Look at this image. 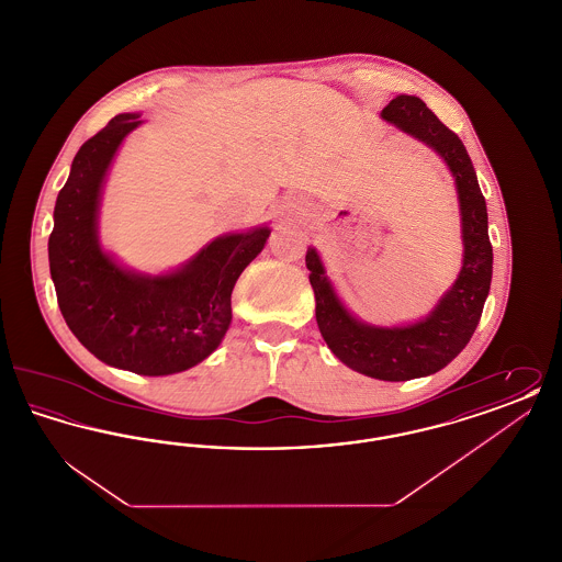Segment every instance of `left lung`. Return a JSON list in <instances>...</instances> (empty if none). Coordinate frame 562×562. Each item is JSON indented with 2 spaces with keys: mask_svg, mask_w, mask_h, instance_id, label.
I'll return each mask as SVG.
<instances>
[{
  "mask_svg": "<svg viewBox=\"0 0 562 562\" xmlns=\"http://www.w3.org/2000/svg\"><path fill=\"white\" fill-rule=\"evenodd\" d=\"M381 115L436 149L453 172L463 227V268L453 289L440 299L426 321L381 328L351 318L324 276L314 248H307L305 266L316 294V322L330 351L358 373L383 381H408L438 373L472 339L491 289L493 246L488 240L486 202L461 138L417 97H396Z\"/></svg>",
  "mask_w": 562,
  "mask_h": 562,
  "instance_id": "left-lung-1",
  "label": "left lung"
}]
</instances>
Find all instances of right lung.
I'll use <instances>...</instances> for the list:
<instances>
[{"label":"right lung","mask_w":562,"mask_h":562,"mask_svg":"<svg viewBox=\"0 0 562 562\" xmlns=\"http://www.w3.org/2000/svg\"><path fill=\"white\" fill-rule=\"evenodd\" d=\"M138 124V115L120 113L81 145L56 198L48 259L60 314L81 346L105 364L158 376L188 371L218 348L236 280L269 229L216 238L168 276L117 268L97 240L99 195L120 143Z\"/></svg>","instance_id":"1"}]
</instances>
